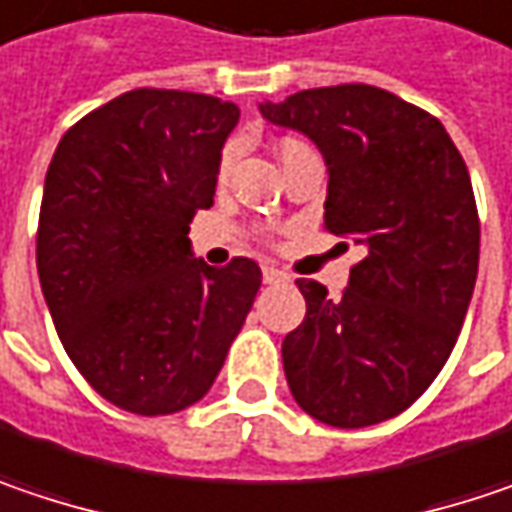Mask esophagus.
I'll return each mask as SVG.
<instances>
[{
    "instance_id": "esophagus-1",
    "label": "esophagus",
    "mask_w": 512,
    "mask_h": 512,
    "mask_svg": "<svg viewBox=\"0 0 512 512\" xmlns=\"http://www.w3.org/2000/svg\"><path fill=\"white\" fill-rule=\"evenodd\" d=\"M263 281L266 284H281V281H289V275L281 272V269H275V266H263Z\"/></svg>"
}]
</instances>
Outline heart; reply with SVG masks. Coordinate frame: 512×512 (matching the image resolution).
<instances>
[{"mask_svg": "<svg viewBox=\"0 0 512 512\" xmlns=\"http://www.w3.org/2000/svg\"><path fill=\"white\" fill-rule=\"evenodd\" d=\"M278 156H281V162H286V159H292L295 153H301V150H310L304 141H298V138H281L278 141ZM234 156H237V150L234 147H226L223 150V156H220V165H217V179L220 182H226L228 173H231V165H234Z\"/></svg>", "mask_w": 512, "mask_h": 512, "instance_id": "obj_1", "label": "heart"}]
</instances>
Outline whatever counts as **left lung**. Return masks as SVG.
I'll list each match as a JSON object with an SVG mask.
<instances>
[{"instance_id":"left-lung-1","label":"left lung","mask_w":512,"mask_h":512,"mask_svg":"<svg viewBox=\"0 0 512 512\" xmlns=\"http://www.w3.org/2000/svg\"><path fill=\"white\" fill-rule=\"evenodd\" d=\"M260 112L316 141L330 170L324 228L368 249L336 301L295 281L307 316L281 350L289 391L336 429L391 420L435 382L464 327L481 249L469 170L435 115L368 83Z\"/></svg>"}]
</instances>
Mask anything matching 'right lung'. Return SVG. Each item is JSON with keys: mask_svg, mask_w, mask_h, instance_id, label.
Listing matches in <instances>:
<instances>
[{"mask_svg": "<svg viewBox=\"0 0 512 512\" xmlns=\"http://www.w3.org/2000/svg\"><path fill=\"white\" fill-rule=\"evenodd\" d=\"M240 109L133 89L83 115L46 173L37 272L57 336L106 403L141 417L194 406L255 304L260 266L191 257Z\"/></svg>", "mask_w": 512, "mask_h": 512, "instance_id": "1", "label": "right lung"}]
</instances>
